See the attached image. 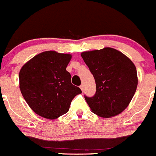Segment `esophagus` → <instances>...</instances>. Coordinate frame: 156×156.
I'll list each match as a JSON object with an SVG mask.
<instances>
[{"label":"esophagus","instance_id":"obj_1","mask_svg":"<svg viewBox=\"0 0 156 156\" xmlns=\"http://www.w3.org/2000/svg\"><path fill=\"white\" fill-rule=\"evenodd\" d=\"M80 89H81V90L83 92V89H84V86H83V84H82L81 86H80Z\"/></svg>","mask_w":156,"mask_h":156}]
</instances>
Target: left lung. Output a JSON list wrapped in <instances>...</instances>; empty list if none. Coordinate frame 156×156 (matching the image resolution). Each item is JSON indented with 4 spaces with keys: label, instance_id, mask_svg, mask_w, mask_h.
<instances>
[{
    "label": "left lung",
    "instance_id": "1",
    "mask_svg": "<svg viewBox=\"0 0 156 156\" xmlns=\"http://www.w3.org/2000/svg\"><path fill=\"white\" fill-rule=\"evenodd\" d=\"M96 84L94 96L85 99L94 114L108 118L127 108L138 84L136 69L130 58L112 48L81 53Z\"/></svg>",
    "mask_w": 156,
    "mask_h": 156
}]
</instances>
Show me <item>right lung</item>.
Returning a JSON list of instances; mask_svg holds the SVG:
<instances>
[{
    "label": "right lung",
    "instance_id": "obj_1",
    "mask_svg": "<svg viewBox=\"0 0 156 156\" xmlns=\"http://www.w3.org/2000/svg\"><path fill=\"white\" fill-rule=\"evenodd\" d=\"M71 55L41 52L29 60L19 73L20 89L32 111L47 119L67 113L73 98L82 92L66 70Z\"/></svg>",
    "mask_w": 156,
    "mask_h": 156
}]
</instances>
